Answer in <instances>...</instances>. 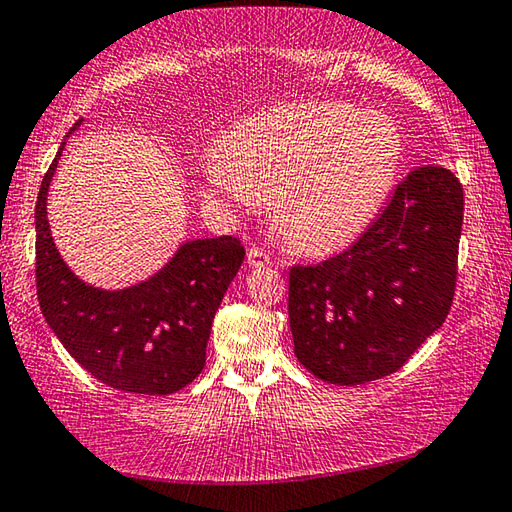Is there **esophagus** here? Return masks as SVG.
Listing matches in <instances>:
<instances>
[{
    "mask_svg": "<svg viewBox=\"0 0 512 512\" xmlns=\"http://www.w3.org/2000/svg\"><path fill=\"white\" fill-rule=\"evenodd\" d=\"M248 266L253 268H264V266H271V255L266 253L262 248H248Z\"/></svg>",
    "mask_w": 512,
    "mask_h": 512,
    "instance_id": "34e87169",
    "label": "esophagus"
}]
</instances>
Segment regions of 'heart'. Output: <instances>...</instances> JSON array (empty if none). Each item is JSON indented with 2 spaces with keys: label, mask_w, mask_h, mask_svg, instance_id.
Listing matches in <instances>:
<instances>
[{
  "label": "heart",
  "mask_w": 512,
  "mask_h": 512,
  "mask_svg": "<svg viewBox=\"0 0 512 512\" xmlns=\"http://www.w3.org/2000/svg\"><path fill=\"white\" fill-rule=\"evenodd\" d=\"M402 133L377 110L343 101L289 103L241 119L205 162L219 210L275 203V225L307 253L352 244L395 183Z\"/></svg>",
  "instance_id": "heart-1"
}]
</instances>
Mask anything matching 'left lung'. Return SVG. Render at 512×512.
Instances as JSON below:
<instances>
[{
  "instance_id": "1",
  "label": "left lung",
  "mask_w": 512,
  "mask_h": 512,
  "mask_svg": "<svg viewBox=\"0 0 512 512\" xmlns=\"http://www.w3.org/2000/svg\"><path fill=\"white\" fill-rule=\"evenodd\" d=\"M463 187L418 167L352 248L289 273L293 352L311 375L357 386L400 370L454 300Z\"/></svg>"
}]
</instances>
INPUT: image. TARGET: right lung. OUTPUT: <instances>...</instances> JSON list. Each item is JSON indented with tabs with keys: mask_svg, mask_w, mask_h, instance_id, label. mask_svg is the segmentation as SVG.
I'll return each mask as SVG.
<instances>
[{
	"mask_svg": "<svg viewBox=\"0 0 512 512\" xmlns=\"http://www.w3.org/2000/svg\"><path fill=\"white\" fill-rule=\"evenodd\" d=\"M63 149L65 142L42 178L36 203L42 316L65 350L106 386L140 395L176 393L201 375L214 314L246 250L235 237L194 239L133 287L106 291L85 284L63 262L47 221V192Z\"/></svg>",
	"mask_w": 512,
	"mask_h": 512,
	"instance_id": "right-lung-1",
	"label": "right lung"
}]
</instances>
